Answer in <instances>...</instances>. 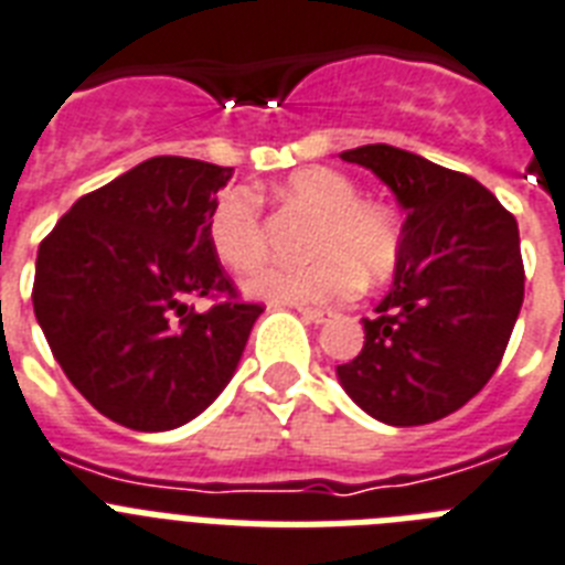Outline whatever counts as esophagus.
Instances as JSON below:
<instances>
[{"mask_svg":"<svg viewBox=\"0 0 565 565\" xmlns=\"http://www.w3.org/2000/svg\"><path fill=\"white\" fill-rule=\"evenodd\" d=\"M298 313H301V319H307V322L313 324H324L333 319V310H324V307H298Z\"/></svg>","mask_w":565,"mask_h":565,"instance_id":"esophagus-1","label":"esophagus"}]
</instances>
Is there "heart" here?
Instances as JSON below:
<instances>
[{"mask_svg":"<svg viewBox=\"0 0 565 565\" xmlns=\"http://www.w3.org/2000/svg\"><path fill=\"white\" fill-rule=\"evenodd\" d=\"M281 200L310 211L316 226L296 267H267L246 281L252 296L278 305H319L356 290V284L383 281L397 267L403 249L401 220L388 205L362 203L348 177L330 168H301L281 185ZM209 243L220 264L252 273L267 255L258 196L232 188L209 217Z\"/></svg>","mask_w":565,"mask_h":565,"instance_id":"obj_1","label":"heart"}]
</instances>
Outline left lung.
<instances>
[{
    "instance_id": "8db88e82",
    "label": "left lung",
    "mask_w": 565,
    "mask_h": 565,
    "mask_svg": "<svg viewBox=\"0 0 565 565\" xmlns=\"http://www.w3.org/2000/svg\"><path fill=\"white\" fill-rule=\"evenodd\" d=\"M342 159L377 173L406 223L392 290L362 319L365 345L339 365V383L383 424H433L502 362L525 296L520 228L481 182L424 156L365 145Z\"/></svg>"
}]
</instances>
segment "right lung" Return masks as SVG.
Returning <instances> with one entry per match:
<instances>
[{"mask_svg":"<svg viewBox=\"0 0 565 565\" xmlns=\"http://www.w3.org/2000/svg\"><path fill=\"white\" fill-rule=\"evenodd\" d=\"M232 171L153 156L81 196L40 243L36 322L68 383L127 429L164 433L200 415L264 313L209 243ZM194 297L215 305L200 315Z\"/></svg>","mask_w":565,"mask_h":565,"instance_id":"right-lung-1","label":"right lung"}]
</instances>
